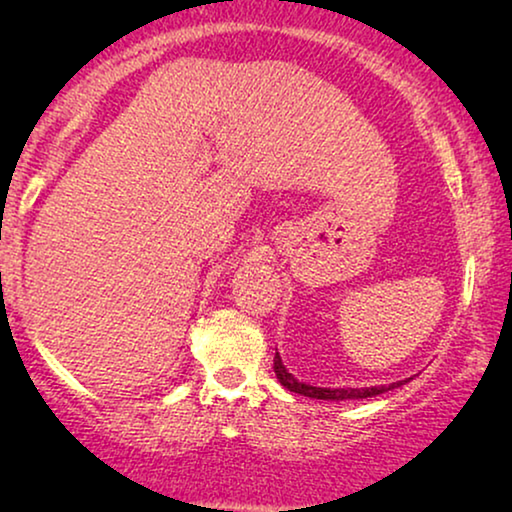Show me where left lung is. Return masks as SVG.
<instances>
[{
	"mask_svg": "<svg viewBox=\"0 0 512 512\" xmlns=\"http://www.w3.org/2000/svg\"><path fill=\"white\" fill-rule=\"evenodd\" d=\"M275 375L277 380L282 382L284 389L293 391V394H300V396H310V398H319V401H349V398H373L377 394H384V391L389 389H396L401 387V384L410 382V380H401V382H391L389 387H363V389H331V387H312V384H305V382H298L296 377H293L286 366L282 363V356L279 352L275 354Z\"/></svg>",
	"mask_w": 512,
	"mask_h": 512,
	"instance_id": "left-lung-1",
	"label": "left lung"
}]
</instances>
